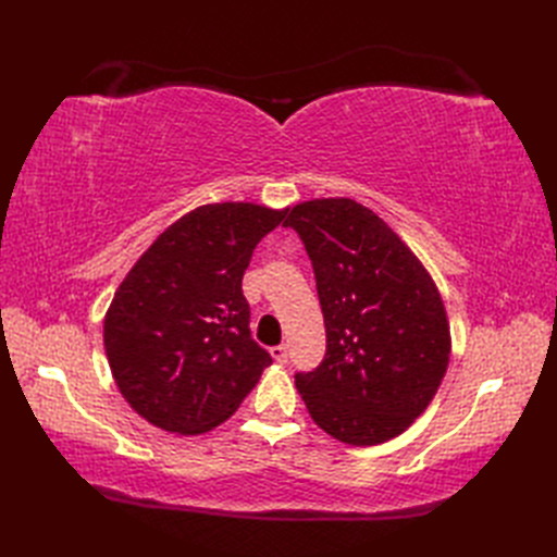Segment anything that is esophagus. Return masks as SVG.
Listing matches in <instances>:
<instances>
[{
  "label": "esophagus",
  "mask_w": 557,
  "mask_h": 557,
  "mask_svg": "<svg viewBox=\"0 0 557 557\" xmlns=\"http://www.w3.org/2000/svg\"><path fill=\"white\" fill-rule=\"evenodd\" d=\"M269 352H272V358L276 360V362H288V348H285V344H278V346H272L269 348Z\"/></svg>",
  "instance_id": "34e87169"
}]
</instances>
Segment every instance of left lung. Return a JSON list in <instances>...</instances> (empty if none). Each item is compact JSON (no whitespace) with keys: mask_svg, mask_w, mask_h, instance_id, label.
Here are the masks:
<instances>
[{"mask_svg":"<svg viewBox=\"0 0 557 557\" xmlns=\"http://www.w3.org/2000/svg\"><path fill=\"white\" fill-rule=\"evenodd\" d=\"M313 262L327 352L295 385L313 423L348 446L391 442L423 413L450 360L440 288L381 215L350 197L285 218Z\"/></svg>","mask_w":557,"mask_h":557,"instance_id":"left-lung-1","label":"left lung"}]
</instances>
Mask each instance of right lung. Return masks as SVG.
<instances>
[{
  "label": "right lung",
  "instance_id": "obj_1",
  "mask_svg": "<svg viewBox=\"0 0 557 557\" xmlns=\"http://www.w3.org/2000/svg\"><path fill=\"white\" fill-rule=\"evenodd\" d=\"M288 209L215 201L181 215L117 285L104 315L113 381L150 425L205 434L239 409L272 362L250 339L242 278Z\"/></svg>",
  "mask_w": 557,
  "mask_h": 557
}]
</instances>
